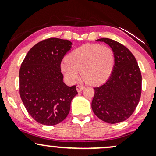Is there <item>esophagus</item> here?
I'll list each match as a JSON object with an SVG mask.
<instances>
[{"instance_id":"34e87169","label":"esophagus","mask_w":156,"mask_h":156,"mask_svg":"<svg viewBox=\"0 0 156 156\" xmlns=\"http://www.w3.org/2000/svg\"><path fill=\"white\" fill-rule=\"evenodd\" d=\"M83 88H84V87H83V85H78V86H77V87H76L77 91H78V92H81V91L83 89Z\"/></svg>"}]
</instances>
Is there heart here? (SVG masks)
Instances as JSON below:
<instances>
[{
  "mask_svg": "<svg viewBox=\"0 0 156 156\" xmlns=\"http://www.w3.org/2000/svg\"><path fill=\"white\" fill-rule=\"evenodd\" d=\"M114 65V53L108 46L87 44L67 55L62 64V70L69 82H74L81 71L84 80L91 85L106 81Z\"/></svg>",
  "mask_w": 156,
  "mask_h": 156,
  "instance_id": "heart-1",
  "label": "heart"
}]
</instances>
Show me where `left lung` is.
<instances>
[{
    "instance_id": "left-lung-1",
    "label": "left lung",
    "mask_w": 156,
    "mask_h": 156,
    "mask_svg": "<svg viewBox=\"0 0 156 156\" xmlns=\"http://www.w3.org/2000/svg\"><path fill=\"white\" fill-rule=\"evenodd\" d=\"M97 41L104 42L112 48L114 66L108 80L94 88L92 111L105 122H122L133 114L140 100L141 70L135 56L123 44L108 38Z\"/></svg>"
}]
</instances>
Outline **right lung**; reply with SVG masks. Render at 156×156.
<instances>
[{"mask_svg":"<svg viewBox=\"0 0 156 156\" xmlns=\"http://www.w3.org/2000/svg\"><path fill=\"white\" fill-rule=\"evenodd\" d=\"M67 39L48 38L33 46L20 69V95L36 122L55 125L67 117L76 86L63 82L61 63L70 50Z\"/></svg>","mask_w":156,"mask_h":156,"instance_id":"right-lung-1","label":"right lung"}]
</instances>
